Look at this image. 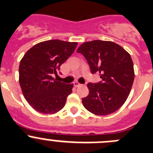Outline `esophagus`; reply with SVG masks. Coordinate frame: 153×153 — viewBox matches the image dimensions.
Returning a JSON list of instances; mask_svg holds the SVG:
<instances>
[{
    "instance_id": "obj_1",
    "label": "esophagus",
    "mask_w": 153,
    "mask_h": 153,
    "mask_svg": "<svg viewBox=\"0 0 153 153\" xmlns=\"http://www.w3.org/2000/svg\"><path fill=\"white\" fill-rule=\"evenodd\" d=\"M81 84L78 83V81H75V82H74V86H75V88H78V87L81 86Z\"/></svg>"
}]
</instances>
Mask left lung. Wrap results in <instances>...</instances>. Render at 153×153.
I'll use <instances>...</instances> for the list:
<instances>
[{
    "instance_id": "1",
    "label": "left lung",
    "mask_w": 153,
    "mask_h": 153,
    "mask_svg": "<svg viewBox=\"0 0 153 153\" xmlns=\"http://www.w3.org/2000/svg\"><path fill=\"white\" fill-rule=\"evenodd\" d=\"M77 52L85 57L91 73L102 79L88 84L89 94L82 99L85 108L97 115L115 112L126 101L134 80L130 54L115 43L100 40L83 43Z\"/></svg>"
}]
</instances>
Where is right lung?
<instances>
[{
    "label": "right lung",
    "mask_w": 153,
    "mask_h": 153,
    "mask_svg": "<svg viewBox=\"0 0 153 153\" xmlns=\"http://www.w3.org/2000/svg\"><path fill=\"white\" fill-rule=\"evenodd\" d=\"M77 42L49 40L30 48L21 59L19 85L25 99L35 110L53 114L62 109L67 97L72 92L73 84L57 81L60 65L73 53Z\"/></svg>",
    "instance_id": "right-lung-1"
}]
</instances>
